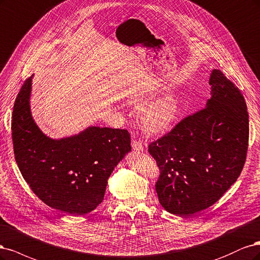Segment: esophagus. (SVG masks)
Returning <instances> with one entry per match:
<instances>
[{
	"mask_svg": "<svg viewBox=\"0 0 260 260\" xmlns=\"http://www.w3.org/2000/svg\"><path fill=\"white\" fill-rule=\"evenodd\" d=\"M132 147L134 149V151H138V152L144 151V146H142L141 142L136 139H134V138L132 140Z\"/></svg>",
	"mask_w": 260,
	"mask_h": 260,
	"instance_id": "1",
	"label": "esophagus"
}]
</instances>
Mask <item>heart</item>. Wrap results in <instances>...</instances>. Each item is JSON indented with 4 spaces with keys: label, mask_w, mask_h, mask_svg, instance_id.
Masks as SVG:
<instances>
[{
    "label": "heart",
    "mask_w": 260,
    "mask_h": 260,
    "mask_svg": "<svg viewBox=\"0 0 260 260\" xmlns=\"http://www.w3.org/2000/svg\"><path fill=\"white\" fill-rule=\"evenodd\" d=\"M140 103H146L142 100ZM182 110V98L178 93H169L146 106L139 114L141 127L151 135L165 133L177 121Z\"/></svg>",
    "instance_id": "heart-1"
}]
</instances>
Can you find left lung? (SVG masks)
Here are the masks:
<instances>
[{"instance_id":"obj_1","label":"left lung","mask_w":260,"mask_h":260,"mask_svg":"<svg viewBox=\"0 0 260 260\" xmlns=\"http://www.w3.org/2000/svg\"><path fill=\"white\" fill-rule=\"evenodd\" d=\"M205 108L181 120L148 151L160 169L158 202L187 217L212 206L240 176L248 147V113L241 90L214 69Z\"/></svg>"}]
</instances>
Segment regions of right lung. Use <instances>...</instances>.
Wrapping results in <instances>:
<instances>
[{
    "label": "right lung",
    "mask_w": 260,
    "mask_h": 260,
    "mask_svg": "<svg viewBox=\"0 0 260 260\" xmlns=\"http://www.w3.org/2000/svg\"><path fill=\"white\" fill-rule=\"evenodd\" d=\"M32 77L15 100L12 138L15 160L31 190L53 208L79 216L103 202L108 178L132 150L126 129L89 126L61 139L46 136L30 110Z\"/></svg>",
    "instance_id": "obj_1"
}]
</instances>
